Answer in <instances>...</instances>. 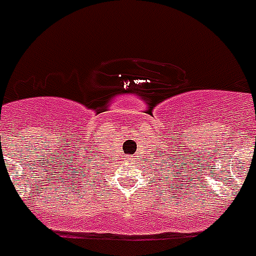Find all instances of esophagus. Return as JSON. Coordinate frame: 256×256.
<instances>
[{"mask_svg":"<svg viewBox=\"0 0 256 256\" xmlns=\"http://www.w3.org/2000/svg\"><path fill=\"white\" fill-rule=\"evenodd\" d=\"M128 158H130V162H133L134 158H136V156H128Z\"/></svg>","mask_w":256,"mask_h":256,"instance_id":"obj_1","label":"esophagus"}]
</instances>
